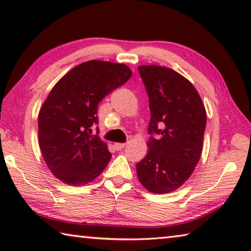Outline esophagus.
<instances>
[{"instance_id":"esophagus-1","label":"esophagus","mask_w":251,"mask_h":251,"mask_svg":"<svg viewBox=\"0 0 251 251\" xmlns=\"http://www.w3.org/2000/svg\"><path fill=\"white\" fill-rule=\"evenodd\" d=\"M114 146H115L117 151H121L126 146V144L125 143H115V144H114Z\"/></svg>"}]
</instances>
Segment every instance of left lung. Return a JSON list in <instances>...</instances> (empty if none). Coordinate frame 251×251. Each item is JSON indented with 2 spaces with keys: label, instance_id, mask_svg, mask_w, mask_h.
Returning a JSON list of instances; mask_svg holds the SVG:
<instances>
[{
  "label": "left lung",
  "instance_id": "1",
  "mask_svg": "<svg viewBox=\"0 0 251 251\" xmlns=\"http://www.w3.org/2000/svg\"><path fill=\"white\" fill-rule=\"evenodd\" d=\"M150 99L145 158L136 165L148 192L168 194L192 175L201 156L207 114L196 88L184 76L159 65L138 66Z\"/></svg>",
  "mask_w": 251,
  "mask_h": 251
}]
</instances>
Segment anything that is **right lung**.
Listing matches in <instances>:
<instances>
[{
	"label": "right lung",
	"instance_id": "add662e5",
	"mask_svg": "<svg viewBox=\"0 0 251 251\" xmlns=\"http://www.w3.org/2000/svg\"><path fill=\"white\" fill-rule=\"evenodd\" d=\"M121 63L84 62L54 85L39 113V145L53 175L83 186L100 175L110 159L107 144L92 128L99 124V103L130 78Z\"/></svg>",
	"mask_w": 251,
	"mask_h": 251
}]
</instances>
